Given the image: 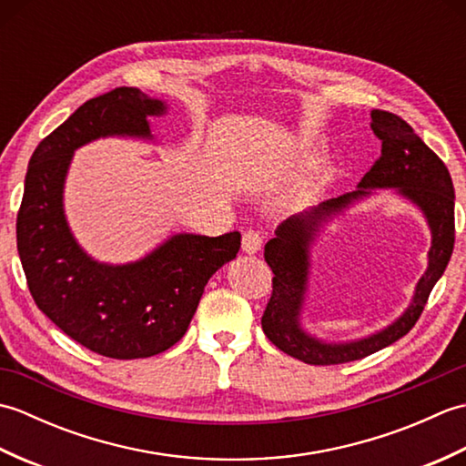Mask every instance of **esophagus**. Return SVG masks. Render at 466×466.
<instances>
[{
	"instance_id": "esophagus-1",
	"label": "esophagus",
	"mask_w": 466,
	"mask_h": 466,
	"mask_svg": "<svg viewBox=\"0 0 466 466\" xmlns=\"http://www.w3.org/2000/svg\"><path fill=\"white\" fill-rule=\"evenodd\" d=\"M264 240V234L258 230H246L242 236V250L248 252V254H256L260 250Z\"/></svg>"
}]
</instances>
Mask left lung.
Wrapping results in <instances>:
<instances>
[{
	"label": "left lung",
	"instance_id": "1",
	"mask_svg": "<svg viewBox=\"0 0 466 466\" xmlns=\"http://www.w3.org/2000/svg\"><path fill=\"white\" fill-rule=\"evenodd\" d=\"M370 127L382 142L380 157L359 184V190L326 200L312 212L294 216L264 246V258L274 272L272 294L262 314V330L286 354L306 364L329 366L364 359L407 334L427 306L454 248V187L447 166L397 114L372 110ZM370 187H399L428 216L433 232L430 268L421 279L410 310L389 329L349 345H324L304 335L298 314L308 273V244L326 215L369 193Z\"/></svg>",
	"mask_w": 466,
	"mask_h": 466
}]
</instances>
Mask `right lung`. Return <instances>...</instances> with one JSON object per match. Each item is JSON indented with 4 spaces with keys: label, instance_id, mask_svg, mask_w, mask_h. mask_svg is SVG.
<instances>
[{
    "label": "right lung",
    "instance_id": "1",
    "mask_svg": "<svg viewBox=\"0 0 466 466\" xmlns=\"http://www.w3.org/2000/svg\"><path fill=\"white\" fill-rule=\"evenodd\" d=\"M164 104L137 87L92 97L37 144L17 212V252L32 299L69 339L107 359H147L186 334L204 286L236 258L240 232L172 236L144 260L97 264L64 218V177L76 147L100 136H150L147 116Z\"/></svg>",
    "mask_w": 466,
    "mask_h": 466
}]
</instances>
